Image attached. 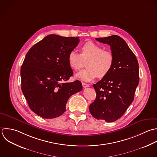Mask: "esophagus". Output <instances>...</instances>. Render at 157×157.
<instances>
[{"label": "esophagus", "mask_w": 157, "mask_h": 157, "mask_svg": "<svg viewBox=\"0 0 157 157\" xmlns=\"http://www.w3.org/2000/svg\"><path fill=\"white\" fill-rule=\"evenodd\" d=\"M82 86H83L84 88H86V87H87L89 86V84H86V83H84V82H82Z\"/></svg>", "instance_id": "obj_1"}]
</instances>
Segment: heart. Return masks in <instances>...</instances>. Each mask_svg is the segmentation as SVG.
Masks as SVG:
<instances>
[{"label":"heart","mask_w":157,"mask_h":157,"mask_svg":"<svg viewBox=\"0 0 157 157\" xmlns=\"http://www.w3.org/2000/svg\"><path fill=\"white\" fill-rule=\"evenodd\" d=\"M80 51L81 54L71 51L68 56V63L75 70L84 67L87 62V68L76 74L78 78L89 82L97 76L104 78L110 72L114 62V57L111 51L104 50L103 47L92 41L83 44Z\"/></svg>","instance_id":"b5f03b06"}]
</instances>
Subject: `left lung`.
Returning <instances> with one entry per match:
<instances>
[{"label": "left lung", "instance_id": "left-lung-1", "mask_svg": "<svg viewBox=\"0 0 157 157\" xmlns=\"http://www.w3.org/2000/svg\"><path fill=\"white\" fill-rule=\"evenodd\" d=\"M96 40L110 46L114 62L110 72L94 84L97 97L89 111L98 120L107 122L121 118L134 100L140 81L138 60L125 41L114 35Z\"/></svg>", "mask_w": 157, "mask_h": 157}]
</instances>
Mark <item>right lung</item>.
<instances>
[{
	"label": "right lung",
	"instance_id": "1",
	"mask_svg": "<svg viewBox=\"0 0 157 157\" xmlns=\"http://www.w3.org/2000/svg\"><path fill=\"white\" fill-rule=\"evenodd\" d=\"M79 37L51 34L27 52L21 68V90L30 109L44 119L61 116L70 96L82 89L81 81L66 82L73 75L68 56Z\"/></svg>",
	"mask_w": 157,
	"mask_h": 157
}]
</instances>
